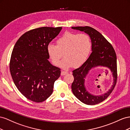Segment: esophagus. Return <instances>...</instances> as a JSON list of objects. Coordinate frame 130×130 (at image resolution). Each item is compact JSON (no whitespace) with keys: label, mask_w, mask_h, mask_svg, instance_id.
Segmentation results:
<instances>
[{"label":"esophagus","mask_w":130,"mask_h":130,"mask_svg":"<svg viewBox=\"0 0 130 130\" xmlns=\"http://www.w3.org/2000/svg\"><path fill=\"white\" fill-rule=\"evenodd\" d=\"M68 72L62 71L61 72V76H64V75H66V74H68Z\"/></svg>","instance_id":"obj_1"}]
</instances>
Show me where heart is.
Wrapping results in <instances>:
<instances>
[{"label":"heart","instance_id":"obj_1","mask_svg":"<svg viewBox=\"0 0 130 130\" xmlns=\"http://www.w3.org/2000/svg\"><path fill=\"white\" fill-rule=\"evenodd\" d=\"M91 50V40L88 35L66 32L56 41V45L50 43L47 52L53 64H60L63 54L65 57L60 64L64 69L74 66L78 68L88 59Z\"/></svg>","mask_w":130,"mask_h":130}]
</instances>
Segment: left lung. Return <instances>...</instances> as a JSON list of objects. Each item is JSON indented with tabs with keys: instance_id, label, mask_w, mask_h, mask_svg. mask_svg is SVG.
<instances>
[{
	"instance_id": "8db88e82",
	"label": "left lung",
	"mask_w": 130,
	"mask_h": 130,
	"mask_svg": "<svg viewBox=\"0 0 130 130\" xmlns=\"http://www.w3.org/2000/svg\"><path fill=\"white\" fill-rule=\"evenodd\" d=\"M72 29L84 31L89 35L91 41L92 53L80 67L72 71L74 80L71 89L76 97L85 104L95 105L104 101L112 92L117 79V55L113 46L98 31L88 26L72 27ZM97 66L108 68L112 73L113 83L106 93L94 95L89 93L85 87V79L90 70Z\"/></svg>"
}]
</instances>
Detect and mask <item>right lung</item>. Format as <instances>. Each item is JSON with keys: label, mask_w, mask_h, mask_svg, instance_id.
<instances>
[{"label": "right lung", "mask_w": 130, "mask_h": 130, "mask_svg": "<svg viewBox=\"0 0 130 130\" xmlns=\"http://www.w3.org/2000/svg\"><path fill=\"white\" fill-rule=\"evenodd\" d=\"M62 27H41L22 35L13 47L10 71L21 93L29 100L41 102L53 92L54 83L60 77L59 68L52 65L47 47Z\"/></svg>", "instance_id": "right-lung-1"}]
</instances>
